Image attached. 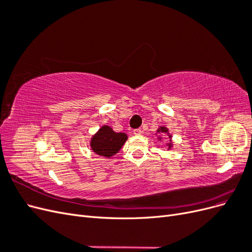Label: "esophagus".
Wrapping results in <instances>:
<instances>
[{
  "label": "esophagus",
  "instance_id": "obj_1",
  "mask_svg": "<svg viewBox=\"0 0 252 252\" xmlns=\"http://www.w3.org/2000/svg\"><path fill=\"white\" fill-rule=\"evenodd\" d=\"M133 133H134L135 135H140V134H143V133H144V130H143L142 128H138V129H134Z\"/></svg>",
  "mask_w": 252,
  "mask_h": 252
}]
</instances>
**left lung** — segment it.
<instances>
[{
    "label": "left lung",
    "mask_w": 252,
    "mask_h": 252,
    "mask_svg": "<svg viewBox=\"0 0 252 252\" xmlns=\"http://www.w3.org/2000/svg\"><path fill=\"white\" fill-rule=\"evenodd\" d=\"M159 133H161L162 135L159 136ZM156 135H158V141H162L164 136H167V142H166V144H165V145H166V147H167V149L170 150V149L173 147L172 135H171V133L169 132V129L167 128L166 126H159V127L158 128V130H157Z\"/></svg>",
    "instance_id": "left-lung-1"
}]
</instances>
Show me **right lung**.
<instances>
[{
  "instance_id": "add662e5",
  "label": "right lung",
  "mask_w": 252,
  "mask_h": 252,
  "mask_svg": "<svg viewBox=\"0 0 252 252\" xmlns=\"http://www.w3.org/2000/svg\"><path fill=\"white\" fill-rule=\"evenodd\" d=\"M128 139L125 132H116L108 125H103L91 136L89 146L98 157L111 158L116 156Z\"/></svg>"
}]
</instances>
